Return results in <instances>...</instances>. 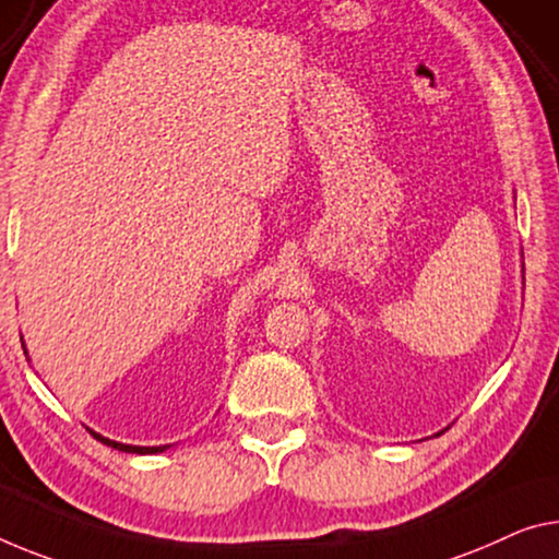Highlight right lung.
Returning a JSON list of instances; mask_svg holds the SVG:
<instances>
[{"label":"right lung","mask_w":559,"mask_h":559,"mask_svg":"<svg viewBox=\"0 0 559 559\" xmlns=\"http://www.w3.org/2000/svg\"><path fill=\"white\" fill-rule=\"evenodd\" d=\"M22 345H24V342H22ZM24 355H27V352H24ZM94 437H97L99 442H105L107 448H115V450H119V452H134V454H157V452H165V450L171 448V444H157V448H140V444L115 442V440H109V437H102V435H97V432H94Z\"/></svg>","instance_id":"add662e5"}]
</instances>
